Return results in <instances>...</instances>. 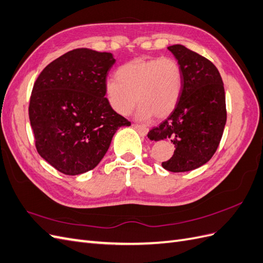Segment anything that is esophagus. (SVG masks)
Masks as SVG:
<instances>
[{
    "instance_id": "obj_1",
    "label": "esophagus",
    "mask_w": 263,
    "mask_h": 263,
    "mask_svg": "<svg viewBox=\"0 0 263 263\" xmlns=\"http://www.w3.org/2000/svg\"><path fill=\"white\" fill-rule=\"evenodd\" d=\"M133 126L136 127L137 130H139L142 134H143V136H146L147 132H148V129H147V127H145V126H143V125H140V124H133Z\"/></svg>"
}]
</instances>
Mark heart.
Here are the masks:
<instances>
[{"label":"heart","mask_w":263,"mask_h":263,"mask_svg":"<svg viewBox=\"0 0 263 263\" xmlns=\"http://www.w3.org/2000/svg\"><path fill=\"white\" fill-rule=\"evenodd\" d=\"M106 96L120 115H129L141 103L137 117L165 118L174 111L182 91L181 67L172 58H137L117 70L106 82ZM138 99H136V97Z\"/></svg>","instance_id":"b5f03b06"}]
</instances>
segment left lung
Segmentation results:
<instances>
[{
  "mask_svg": "<svg viewBox=\"0 0 263 263\" xmlns=\"http://www.w3.org/2000/svg\"><path fill=\"white\" fill-rule=\"evenodd\" d=\"M167 49L181 67L182 91L174 111L147 138L171 140L174 154L162 166L179 173L200 167L215 154L227 120L226 98L220 73L211 61L183 45Z\"/></svg>",
  "mask_w": 263,
  "mask_h": 263,
  "instance_id": "obj_1",
  "label": "left lung"
}]
</instances>
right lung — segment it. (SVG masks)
<instances>
[{
    "label": "right lung",
    "instance_id": "1",
    "mask_svg": "<svg viewBox=\"0 0 263 263\" xmlns=\"http://www.w3.org/2000/svg\"><path fill=\"white\" fill-rule=\"evenodd\" d=\"M111 52L77 48L45 67L36 79L28 115L39 154L66 175L95 168L120 126L131 123L106 96Z\"/></svg>",
    "mask_w": 263,
    "mask_h": 263
}]
</instances>
